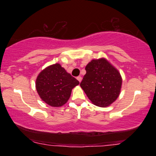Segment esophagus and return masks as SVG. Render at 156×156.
Instances as JSON below:
<instances>
[{"label": "esophagus", "instance_id": "34e87169", "mask_svg": "<svg viewBox=\"0 0 156 156\" xmlns=\"http://www.w3.org/2000/svg\"><path fill=\"white\" fill-rule=\"evenodd\" d=\"M82 76H77V77H76V80H77L79 82H81V81H82Z\"/></svg>", "mask_w": 156, "mask_h": 156}]
</instances>
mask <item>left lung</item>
Instances as JSON below:
<instances>
[{
	"mask_svg": "<svg viewBox=\"0 0 156 156\" xmlns=\"http://www.w3.org/2000/svg\"><path fill=\"white\" fill-rule=\"evenodd\" d=\"M87 73L80 86L90 101L106 107L119 97L122 79L119 72L105 58L93 59L85 67Z\"/></svg>",
	"mask_w": 156,
	"mask_h": 156,
	"instance_id": "1",
	"label": "left lung"
}]
</instances>
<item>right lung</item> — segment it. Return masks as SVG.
Segmentation results:
<instances>
[{
  "instance_id": "obj_1",
  "label": "right lung",
  "mask_w": 156,
  "mask_h": 156,
  "mask_svg": "<svg viewBox=\"0 0 156 156\" xmlns=\"http://www.w3.org/2000/svg\"><path fill=\"white\" fill-rule=\"evenodd\" d=\"M79 84L77 80L56 63L38 74L35 86L42 101L53 107H59L67 103L72 89Z\"/></svg>"
}]
</instances>
